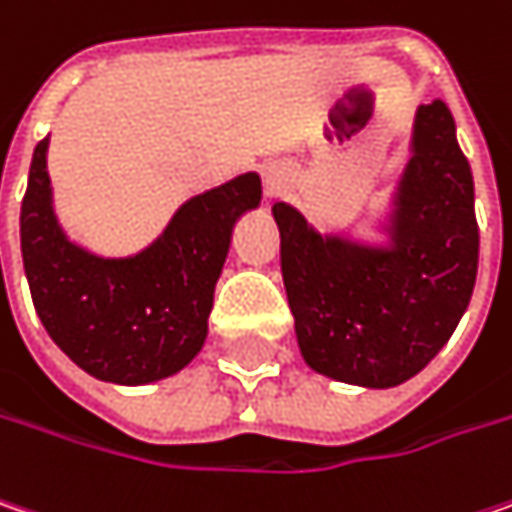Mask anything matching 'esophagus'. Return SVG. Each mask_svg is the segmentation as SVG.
Masks as SVG:
<instances>
[{
  "mask_svg": "<svg viewBox=\"0 0 512 512\" xmlns=\"http://www.w3.org/2000/svg\"><path fill=\"white\" fill-rule=\"evenodd\" d=\"M286 182V170L278 165H269L263 170V185H266V194L275 196L281 194V188H284Z\"/></svg>",
  "mask_w": 512,
  "mask_h": 512,
  "instance_id": "1",
  "label": "esophagus"
}]
</instances>
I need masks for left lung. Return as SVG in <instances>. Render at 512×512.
I'll use <instances>...</instances> for the list:
<instances>
[{
  "label": "left lung",
  "instance_id": "8db88e82",
  "mask_svg": "<svg viewBox=\"0 0 512 512\" xmlns=\"http://www.w3.org/2000/svg\"><path fill=\"white\" fill-rule=\"evenodd\" d=\"M411 147L388 249L321 237L295 208H272L301 353L313 371L339 382L391 388L420 374L472 298V170L440 98L417 109Z\"/></svg>",
  "mask_w": 512,
  "mask_h": 512
}]
</instances>
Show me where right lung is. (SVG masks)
<instances>
[{
	"instance_id": "1",
	"label": "right lung",
	"mask_w": 512,
	"mask_h": 512,
	"mask_svg": "<svg viewBox=\"0 0 512 512\" xmlns=\"http://www.w3.org/2000/svg\"><path fill=\"white\" fill-rule=\"evenodd\" d=\"M48 138L34 147L19 240L37 316L86 374L144 385L182 371L205 342L234 220L260 202L257 173L188 199L136 257L104 260L69 243L51 211Z\"/></svg>"
}]
</instances>
